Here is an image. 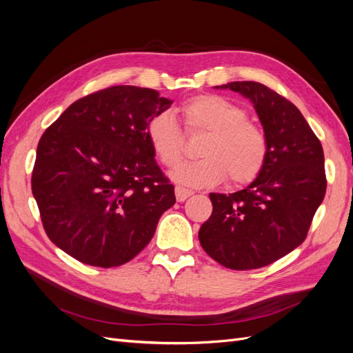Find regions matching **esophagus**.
<instances>
[{
    "instance_id": "esophagus-1",
    "label": "esophagus",
    "mask_w": 353,
    "mask_h": 353,
    "mask_svg": "<svg viewBox=\"0 0 353 353\" xmlns=\"http://www.w3.org/2000/svg\"><path fill=\"white\" fill-rule=\"evenodd\" d=\"M175 196L178 201H184L187 200L190 196H193V191L183 188V187H175Z\"/></svg>"
}]
</instances>
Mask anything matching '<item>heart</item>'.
<instances>
[{
  "label": "heart",
  "mask_w": 353,
  "mask_h": 353,
  "mask_svg": "<svg viewBox=\"0 0 353 353\" xmlns=\"http://www.w3.org/2000/svg\"><path fill=\"white\" fill-rule=\"evenodd\" d=\"M187 131L208 132L194 160L172 174L178 184L205 188L230 183L249 184L258 178L268 157V140L261 126L245 119L240 105L215 94H201L181 105ZM147 138L166 168H176L184 156V132L175 116L160 112L147 123Z\"/></svg>",
  "instance_id": "b5f03b06"
}]
</instances>
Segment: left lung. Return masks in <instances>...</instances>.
I'll return each mask as SVG.
<instances>
[{"label": "left lung", "instance_id": "left-lung-1", "mask_svg": "<svg viewBox=\"0 0 353 353\" xmlns=\"http://www.w3.org/2000/svg\"><path fill=\"white\" fill-rule=\"evenodd\" d=\"M216 88L240 92L253 103L268 157L249 187L228 196L209 194L213 210L199 240L225 268H262L306 239L327 188L323 145L301 110L263 83L237 81Z\"/></svg>", "mask_w": 353, "mask_h": 353}]
</instances>
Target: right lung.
I'll use <instances>...</instances> for the list:
<instances>
[{
    "mask_svg": "<svg viewBox=\"0 0 353 353\" xmlns=\"http://www.w3.org/2000/svg\"><path fill=\"white\" fill-rule=\"evenodd\" d=\"M170 104L156 90L117 85L74 101L42 134L32 194L59 249L112 268L150 243L175 193L145 130Z\"/></svg>",
    "mask_w": 353,
    "mask_h": 353,
    "instance_id": "right-lung-1",
    "label": "right lung"
}]
</instances>
